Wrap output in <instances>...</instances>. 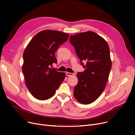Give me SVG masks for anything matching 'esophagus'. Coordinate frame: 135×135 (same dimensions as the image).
Here are the masks:
<instances>
[{
	"label": "esophagus",
	"mask_w": 135,
	"mask_h": 135,
	"mask_svg": "<svg viewBox=\"0 0 135 135\" xmlns=\"http://www.w3.org/2000/svg\"><path fill=\"white\" fill-rule=\"evenodd\" d=\"M66 75L67 76H73L74 75V73H69V72H66Z\"/></svg>",
	"instance_id": "34e87169"
}]
</instances>
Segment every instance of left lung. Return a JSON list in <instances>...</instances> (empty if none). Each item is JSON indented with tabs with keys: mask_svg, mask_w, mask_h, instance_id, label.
I'll return each mask as SVG.
<instances>
[{
	"mask_svg": "<svg viewBox=\"0 0 135 135\" xmlns=\"http://www.w3.org/2000/svg\"><path fill=\"white\" fill-rule=\"evenodd\" d=\"M69 41L81 65L83 61L86 62L84 72L76 74L78 83L74 87V96L80 103L88 104L105 89L112 67L109 47L102 37L92 31L70 35Z\"/></svg>",
	"mask_w": 135,
	"mask_h": 135,
	"instance_id": "left-lung-1",
	"label": "left lung"
}]
</instances>
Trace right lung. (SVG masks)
<instances>
[{
  "label": "right lung",
  "instance_id": "right-lung-1",
  "mask_svg": "<svg viewBox=\"0 0 135 135\" xmlns=\"http://www.w3.org/2000/svg\"><path fill=\"white\" fill-rule=\"evenodd\" d=\"M68 37V34L61 31L44 30L35 35L25 50L22 69L26 85L39 100L53 96L65 78V73L50 67L57 63L55 52Z\"/></svg>",
  "mask_w": 135,
  "mask_h": 135
}]
</instances>
